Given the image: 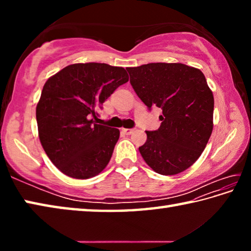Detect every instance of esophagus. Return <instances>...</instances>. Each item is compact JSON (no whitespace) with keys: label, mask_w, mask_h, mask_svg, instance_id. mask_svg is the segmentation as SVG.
Instances as JSON below:
<instances>
[{"label":"esophagus","mask_w":251,"mask_h":251,"mask_svg":"<svg viewBox=\"0 0 251 251\" xmlns=\"http://www.w3.org/2000/svg\"><path fill=\"white\" fill-rule=\"evenodd\" d=\"M134 128H122V133L125 134V135H130L134 133Z\"/></svg>","instance_id":"34e87169"}]
</instances>
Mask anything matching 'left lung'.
Returning <instances> with one entry per match:
<instances>
[{
    "label": "left lung",
    "mask_w": 251,
    "mask_h": 251,
    "mask_svg": "<svg viewBox=\"0 0 251 251\" xmlns=\"http://www.w3.org/2000/svg\"><path fill=\"white\" fill-rule=\"evenodd\" d=\"M130 84L148 108L163 110L160 127L146 130L139 147L144 160L160 175L186 171L205 150L214 127V95L205 75L181 63L127 67Z\"/></svg>",
    "instance_id": "1"
}]
</instances>
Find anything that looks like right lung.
Wrapping results in <instances>:
<instances>
[{
  "label": "right lung",
  "mask_w": 251,
  "mask_h": 251,
  "mask_svg": "<svg viewBox=\"0 0 251 251\" xmlns=\"http://www.w3.org/2000/svg\"><path fill=\"white\" fill-rule=\"evenodd\" d=\"M128 82L123 67L78 63L46 80L36 106L39 137L46 155L63 174L87 179L109 163L120 130L95 124L97 110Z\"/></svg>",
  "instance_id": "obj_1"
}]
</instances>
